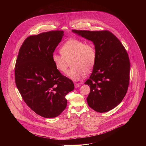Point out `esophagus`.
<instances>
[{"label": "esophagus", "instance_id": "1", "mask_svg": "<svg viewBox=\"0 0 146 146\" xmlns=\"http://www.w3.org/2000/svg\"><path fill=\"white\" fill-rule=\"evenodd\" d=\"M74 86H75L76 88H77L80 86V84L79 83H74Z\"/></svg>", "mask_w": 146, "mask_h": 146}]
</instances>
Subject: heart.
I'll return each instance as SVG.
<instances>
[{
    "mask_svg": "<svg viewBox=\"0 0 146 146\" xmlns=\"http://www.w3.org/2000/svg\"><path fill=\"white\" fill-rule=\"evenodd\" d=\"M61 55L53 54L52 60L56 68L65 73L69 62L72 67L67 72V76L73 81H78L89 72L95 64L96 52L91 42L85 43L79 39H72L66 42L60 49Z\"/></svg>",
    "mask_w": 146,
    "mask_h": 146,
    "instance_id": "1",
    "label": "heart"
}]
</instances>
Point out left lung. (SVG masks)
I'll return each mask as SVG.
<instances>
[{"instance_id": "8db88e82", "label": "left lung", "mask_w": 146, "mask_h": 146, "mask_svg": "<svg viewBox=\"0 0 146 146\" xmlns=\"http://www.w3.org/2000/svg\"><path fill=\"white\" fill-rule=\"evenodd\" d=\"M72 32L93 42L96 60L90 78L86 98L94 111L104 113L114 108L125 97L129 84L130 63L128 54L118 38L108 31Z\"/></svg>"}]
</instances>
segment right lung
Returning a JSON list of instances; mask_svg holds the SVG:
<instances>
[{
  "instance_id": "obj_1",
  "label": "right lung",
  "mask_w": 146,
  "mask_h": 146,
  "mask_svg": "<svg viewBox=\"0 0 146 146\" xmlns=\"http://www.w3.org/2000/svg\"><path fill=\"white\" fill-rule=\"evenodd\" d=\"M64 32L52 31L27 38L15 68L16 86L28 107L37 114L55 118L66 108V95L74 90L73 82L56 68L52 56Z\"/></svg>"
}]
</instances>
